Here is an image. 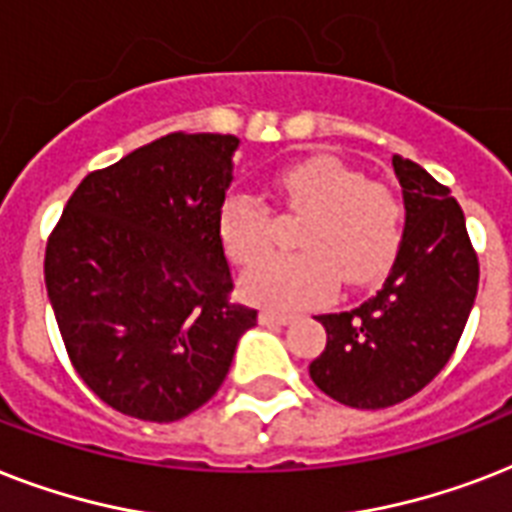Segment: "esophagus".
Segmentation results:
<instances>
[{"label":"esophagus","mask_w":512,"mask_h":512,"mask_svg":"<svg viewBox=\"0 0 512 512\" xmlns=\"http://www.w3.org/2000/svg\"><path fill=\"white\" fill-rule=\"evenodd\" d=\"M292 319H295L292 313H276V311H260V316H257V321H260L263 327H287Z\"/></svg>","instance_id":"34e87169"}]
</instances>
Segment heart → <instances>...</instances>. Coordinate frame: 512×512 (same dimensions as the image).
Instances as JSON below:
<instances>
[{
  "label": "heart",
  "mask_w": 512,
  "mask_h": 512,
  "mask_svg": "<svg viewBox=\"0 0 512 512\" xmlns=\"http://www.w3.org/2000/svg\"><path fill=\"white\" fill-rule=\"evenodd\" d=\"M273 188L295 215L308 220L297 233L300 255H276L241 279V295L271 311L324 303L337 281L372 287L390 271L404 236V209L388 185L366 180L340 156L313 154L276 175ZM233 263L252 265L268 255L271 209L249 193H231L217 217Z\"/></svg>",
  "instance_id": "1"
}]
</instances>
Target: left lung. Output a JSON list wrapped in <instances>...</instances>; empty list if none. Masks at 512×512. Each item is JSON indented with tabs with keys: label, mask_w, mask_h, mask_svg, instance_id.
<instances>
[{
	"label": "left lung",
	"mask_w": 512,
	"mask_h": 512,
	"mask_svg": "<svg viewBox=\"0 0 512 512\" xmlns=\"http://www.w3.org/2000/svg\"><path fill=\"white\" fill-rule=\"evenodd\" d=\"M404 236L382 289L353 311L324 313L327 348L311 380L353 409H385L420 393L452 358L478 292V255L449 188L393 156Z\"/></svg>",
	"instance_id": "left-lung-1"
}]
</instances>
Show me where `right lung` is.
<instances>
[{
  "label": "right lung",
  "mask_w": 512,
  "mask_h": 512,
  "mask_svg": "<svg viewBox=\"0 0 512 512\" xmlns=\"http://www.w3.org/2000/svg\"><path fill=\"white\" fill-rule=\"evenodd\" d=\"M236 146L209 132L140 146L84 177L47 239L44 284L68 358L127 417L196 412L257 324L231 300L217 228Z\"/></svg>",
  "instance_id": "1"
}]
</instances>
